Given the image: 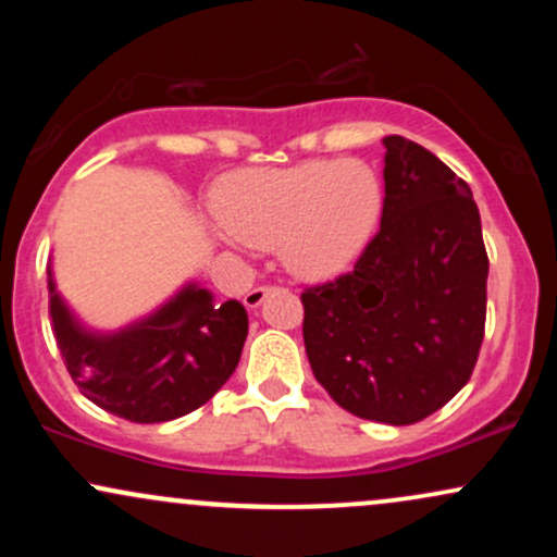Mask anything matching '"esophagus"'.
<instances>
[{"instance_id":"1","label":"esophagus","mask_w":557,"mask_h":557,"mask_svg":"<svg viewBox=\"0 0 557 557\" xmlns=\"http://www.w3.org/2000/svg\"><path fill=\"white\" fill-rule=\"evenodd\" d=\"M272 290H274L272 285H257V287H251V290H248L246 296H243V304H246V309H257V306L264 304V298L270 296Z\"/></svg>"}]
</instances>
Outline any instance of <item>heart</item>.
I'll use <instances>...</instances> for the list:
<instances>
[{
  "label": "heart",
  "instance_id": "1",
  "mask_svg": "<svg viewBox=\"0 0 557 557\" xmlns=\"http://www.w3.org/2000/svg\"><path fill=\"white\" fill-rule=\"evenodd\" d=\"M382 181L361 159H309L243 172L227 183L220 214L248 246H280L300 277H327L359 259L382 214Z\"/></svg>",
  "mask_w": 557,
  "mask_h": 557
}]
</instances>
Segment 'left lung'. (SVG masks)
Returning a JSON list of instances; mask_svg holds the SVG:
<instances>
[{
  "label": "left lung",
  "mask_w": 557,
  "mask_h": 557,
  "mask_svg": "<svg viewBox=\"0 0 557 557\" xmlns=\"http://www.w3.org/2000/svg\"><path fill=\"white\" fill-rule=\"evenodd\" d=\"M385 144L380 230L354 270L306 287L311 372L354 417L417 424L469 382L490 261L471 188L424 146Z\"/></svg>",
  "instance_id": "1"
}]
</instances>
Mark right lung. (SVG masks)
Masks as SVG:
<instances>
[{"label":"right lung","mask_w":557,"mask_h":557,"mask_svg":"<svg viewBox=\"0 0 557 557\" xmlns=\"http://www.w3.org/2000/svg\"><path fill=\"white\" fill-rule=\"evenodd\" d=\"M49 317L81 393L136 424L170 421L203 406L235 372L248 335L243 304H216L196 283L123 330H86L57 293L52 267Z\"/></svg>","instance_id":"add662e5"}]
</instances>
